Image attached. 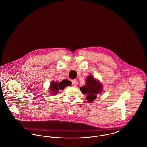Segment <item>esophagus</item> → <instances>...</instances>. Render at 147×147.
<instances>
[{"instance_id":"esophagus-1","label":"esophagus","mask_w":147,"mask_h":147,"mask_svg":"<svg viewBox=\"0 0 147 147\" xmlns=\"http://www.w3.org/2000/svg\"><path fill=\"white\" fill-rule=\"evenodd\" d=\"M72 84H73L74 86H76L77 85V81L76 79L72 80Z\"/></svg>"}]
</instances>
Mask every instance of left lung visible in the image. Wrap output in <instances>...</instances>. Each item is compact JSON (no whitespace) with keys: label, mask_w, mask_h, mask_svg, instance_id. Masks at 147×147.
Segmentation results:
<instances>
[{"label":"left lung","mask_w":147,"mask_h":147,"mask_svg":"<svg viewBox=\"0 0 147 147\" xmlns=\"http://www.w3.org/2000/svg\"><path fill=\"white\" fill-rule=\"evenodd\" d=\"M85 81V85L80 87L79 89L83 94L86 95V100L91 102L96 98L98 94L102 92V86L101 83L96 80L92 75L86 77Z\"/></svg>","instance_id":"8db88e82"}]
</instances>
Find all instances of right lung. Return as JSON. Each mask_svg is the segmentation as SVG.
Segmentation results:
<instances>
[{"mask_svg":"<svg viewBox=\"0 0 147 147\" xmlns=\"http://www.w3.org/2000/svg\"><path fill=\"white\" fill-rule=\"evenodd\" d=\"M71 85V82L68 79L63 80L61 82H52L50 84L49 90L50 92L52 95H56L59 90H63L66 86Z\"/></svg>","mask_w":147,"mask_h":147,"instance_id":"add662e5","label":"right lung"}]
</instances>
